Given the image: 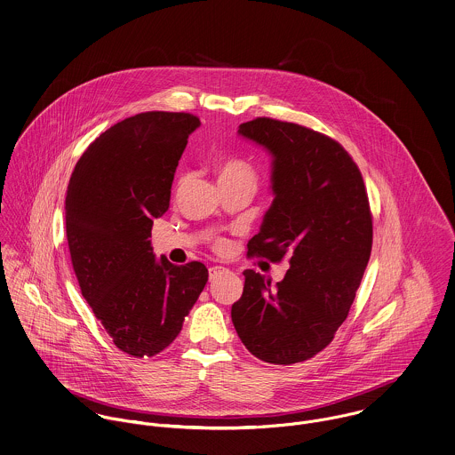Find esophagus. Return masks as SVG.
I'll return each mask as SVG.
<instances>
[{
    "label": "esophagus",
    "mask_w": 455,
    "mask_h": 455,
    "mask_svg": "<svg viewBox=\"0 0 455 455\" xmlns=\"http://www.w3.org/2000/svg\"><path fill=\"white\" fill-rule=\"evenodd\" d=\"M227 271L225 267H220V266H214L209 269V279H216L220 274H223Z\"/></svg>",
    "instance_id": "obj_1"
}]
</instances>
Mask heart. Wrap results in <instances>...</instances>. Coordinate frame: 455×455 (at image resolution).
I'll return each mask as SVG.
<instances>
[{
    "label": "heart",
    "instance_id": "b5f03b06",
    "mask_svg": "<svg viewBox=\"0 0 455 455\" xmlns=\"http://www.w3.org/2000/svg\"><path fill=\"white\" fill-rule=\"evenodd\" d=\"M214 171L220 182H246L257 188L259 172L255 167L237 156H221L214 164Z\"/></svg>",
    "mask_w": 455,
    "mask_h": 455
}]
</instances>
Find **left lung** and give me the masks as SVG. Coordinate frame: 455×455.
<instances>
[{"mask_svg":"<svg viewBox=\"0 0 455 455\" xmlns=\"http://www.w3.org/2000/svg\"><path fill=\"white\" fill-rule=\"evenodd\" d=\"M239 133L274 156L273 205L248 257H286L290 269L275 284L244 271L232 322L257 359L302 363L331 345L354 304L372 246L367 189L348 151L320 132L257 117Z\"/></svg>","mask_w":455,"mask_h":455,"instance_id":"8db88e82","label":"left lung"}]
</instances>
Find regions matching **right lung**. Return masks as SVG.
I'll return each instance as SVG.
<instances>
[{
	"mask_svg": "<svg viewBox=\"0 0 455 455\" xmlns=\"http://www.w3.org/2000/svg\"><path fill=\"white\" fill-rule=\"evenodd\" d=\"M198 124L188 112L126 117L92 140L68 182L67 239L81 291L114 345L135 359L178 338L209 277L202 262L156 260L149 241Z\"/></svg>",
	"mask_w": 455,
	"mask_h": 455,
	"instance_id": "1",
	"label": "right lung"
}]
</instances>
